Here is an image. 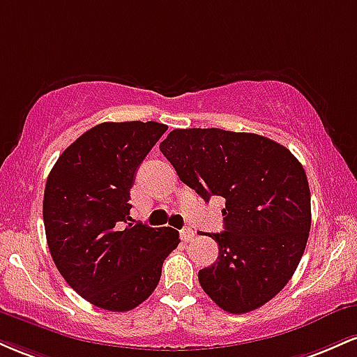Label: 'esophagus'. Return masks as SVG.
Instances as JSON below:
<instances>
[{"instance_id":"esophagus-1","label":"esophagus","mask_w":357,"mask_h":357,"mask_svg":"<svg viewBox=\"0 0 357 357\" xmlns=\"http://www.w3.org/2000/svg\"><path fill=\"white\" fill-rule=\"evenodd\" d=\"M179 236H181V240L183 241H191L192 240V236H195V231L191 230V228H183L181 231H179Z\"/></svg>"}]
</instances>
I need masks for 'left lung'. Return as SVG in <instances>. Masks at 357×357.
<instances>
[{
  "label": "left lung",
  "mask_w": 357,
  "mask_h": 357,
  "mask_svg": "<svg viewBox=\"0 0 357 357\" xmlns=\"http://www.w3.org/2000/svg\"><path fill=\"white\" fill-rule=\"evenodd\" d=\"M159 149L204 202L227 199L218 260L203 290L230 314L258 309L296 272L309 238L310 190L298 159L272 139L223 129H174Z\"/></svg>",
  "instance_id": "left-lung-1"
}]
</instances>
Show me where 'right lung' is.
Listing matches in <instances>:
<instances>
[{"label": "right lung", "mask_w": 357, "mask_h": 357, "mask_svg": "<svg viewBox=\"0 0 357 357\" xmlns=\"http://www.w3.org/2000/svg\"><path fill=\"white\" fill-rule=\"evenodd\" d=\"M167 126L102 122L61 153L45 184L43 223L61 277L90 304L127 312L159 284L173 228L127 223L139 165Z\"/></svg>", "instance_id": "right-lung-1"}]
</instances>
